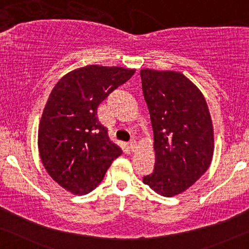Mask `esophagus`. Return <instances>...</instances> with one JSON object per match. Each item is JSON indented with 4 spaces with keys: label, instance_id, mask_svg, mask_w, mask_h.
Returning <instances> with one entry per match:
<instances>
[{
    "label": "esophagus",
    "instance_id": "esophagus-1",
    "mask_svg": "<svg viewBox=\"0 0 249 249\" xmlns=\"http://www.w3.org/2000/svg\"><path fill=\"white\" fill-rule=\"evenodd\" d=\"M128 146H129V149H131V151L134 152L135 150H136V141H134V140H132V141L128 143Z\"/></svg>",
    "mask_w": 249,
    "mask_h": 249
}]
</instances>
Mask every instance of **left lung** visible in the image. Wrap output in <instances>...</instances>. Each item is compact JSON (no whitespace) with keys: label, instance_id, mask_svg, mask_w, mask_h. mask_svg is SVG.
<instances>
[{"label":"left lung","instance_id":"left-lung-1","mask_svg":"<svg viewBox=\"0 0 249 249\" xmlns=\"http://www.w3.org/2000/svg\"><path fill=\"white\" fill-rule=\"evenodd\" d=\"M140 75L156 152L155 169L143 183L171 197L190 188L210 167L212 120L204 96L183 73L144 69Z\"/></svg>","mask_w":249,"mask_h":249}]
</instances>
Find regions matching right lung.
Segmentation results:
<instances>
[{"instance_id":"right-lung-1","label":"right lung","mask_w":249,"mask_h":249,"mask_svg":"<svg viewBox=\"0 0 249 249\" xmlns=\"http://www.w3.org/2000/svg\"><path fill=\"white\" fill-rule=\"evenodd\" d=\"M134 72L88 65L68 73L52 90L38 129V150L48 175L66 191L90 193L122 155L98 121L97 108Z\"/></svg>"}]
</instances>
